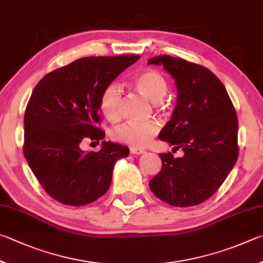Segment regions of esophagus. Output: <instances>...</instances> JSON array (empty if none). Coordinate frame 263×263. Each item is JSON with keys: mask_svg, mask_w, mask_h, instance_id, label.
<instances>
[{"mask_svg": "<svg viewBox=\"0 0 263 263\" xmlns=\"http://www.w3.org/2000/svg\"><path fill=\"white\" fill-rule=\"evenodd\" d=\"M144 153H145V151L143 149L135 148V146H130V154H133V155H142Z\"/></svg>", "mask_w": 263, "mask_h": 263, "instance_id": "obj_1", "label": "esophagus"}]
</instances>
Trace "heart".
Returning a JSON list of instances; mask_svg holds the SVG:
<instances>
[{"mask_svg":"<svg viewBox=\"0 0 263 263\" xmlns=\"http://www.w3.org/2000/svg\"><path fill=\"white\" fill-rule=\"evenodd\" d=\"M136 89L151 103L158 104L167 93V82L162 73L156 70H145L134 80ZM121 90L117 83H110L101 92L99 108L106 118L114 120L119 115ZM159 130L158 124L150 121L145 123H122L112 130V139L121 143L144 146Z\"/></svg>","mask_w":263,"mask_h":263,"instance_id":"obj_1","label":"heart"}]
</instances>
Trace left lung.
Here are the masks:
<instances>
[{"label": "left lung", "mask_w": 263, "mask_h": 263, "mask_svg": "<svg viewBox=\"0 0 263 263\" xmlns=\"http://www.w3.org/2000/svg\"><path fill=\"white\" fill-rule=\"evenodd\" d=\"M176 82L177 104L159 140L181 149L182 157L160 154L163 166L149 182L154 194L174 206L200 204L222 186L238 159L236 109L215 73L186 60L159 55Z\"/></svg>", "instance_id": "obj_1"}]
</instances>
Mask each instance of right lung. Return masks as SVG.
<instances>
[{
	"mask_svg": "<svg viewBox=\"0 0 263 263\" xmlns=\"http://www.w3.org/2000/svg\"><path fill=\"white\" fill-rule=\"evenodd\" d=\"M139 55L82 58L49 72L32 92L24 115V156L45 192L67 205H85L108 191L114 165L127 146L101 142L98 153L81 143L101 141V92ZM99 143V142H98Z\"/></svg>",
	"mask_w": 263,
	"mask_h": 263,
	"instance_id": "right-lung-1",
	"label": "right lung"
}]
</instances>
